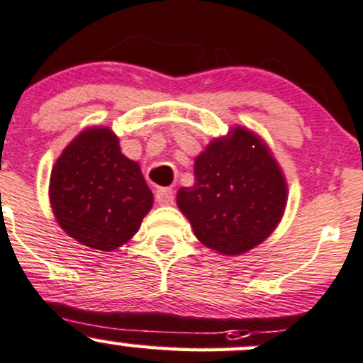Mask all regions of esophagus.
Returning a JSON list of instances; mask_svg holds the SVG:
<instances>
[{
  "instance_id": "esophagus-1",
  "label": "esophagus",
  "mask_w": 363,
  "mask_h": 363,
  "mask_svg": "<svg viewBox=\"0 0 363 363\" xmlns=\"http://www.w3.org/2000/svg\"><path fill=\"white\" fill-rule=\"evenodd\" d=\"M155 198H157L158 205L167 206L174 203V191L170 188H158L157 193H155Z\"/></svg>"
}]
</instances>
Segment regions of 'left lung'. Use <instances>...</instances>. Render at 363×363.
<instances>
[{"label":"left lung","mask_w":363,"mask_h":363,"mask_svg":"<svg viewBox=\"0 0 363 363\" xmlns=\"http://www.w3.org/2000/svg\"><path fill=\"white\" fill-rule=\"evenodd\" d=\"M288 205V182L267 143L236 125L194 158V184L177 206L201 245L238 257L276 230Z\"/></svg>","instance_id":"1"}]
</instances>
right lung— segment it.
I'll list each match as a JSON object with an SVG mask.
<instances>
[{
	"instance_id": "1",
	"label": "right lung",
	"mask_w": 363,
	"mask_h": 363,
	"mask_svg": "<svg viewBox=\"0 0 363 363\" xmlns=\"http://www.w3.org/2000/svg\"><path fill=\"white\" fill-rule=\"evenodd\" d=\"M50 203L58 225L81 245L113 252L153 206L139 163L122 155L110 127L81 130L55 162Z\"/></svg>"
}]
</instances>
